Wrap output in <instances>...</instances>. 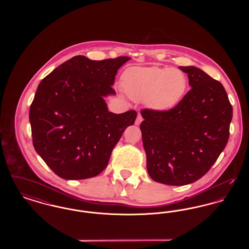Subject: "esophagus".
<instances>
[{"mask_svg":"<svg viewBox=\"0 0 249 249\" xmlns=\"http://www.w3.org/2000/svg\"><path fill=\"white\" fill-rule=\"evenodd\" d=\"M142 121V116L140 115V114H138V116H137V118H136V120H135V124L136 125H140L141 124V122Z\"/></svg>","mask_w":249,"mask_h":249,"instance_id":"1","label":"esophagus"}]
</instances>
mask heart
<instances>
[{
    "label": "heart",
    "mask_w": 249,
    "mask_h": 249,
    "mask_svg": "<svg viewBox=\"0 0 249 249\" xmlns=\"http://www.w3.org/2000/svg\"><path fill=\"white\" fill-rule=\"evenodd\" d=\"M122 85L133 101H144L156 111H168L182 101L189 80L186 73L178 69L133 67L123 73Z\"/></svg>",
    "instance_id": "obj_1"
}]
</instances>
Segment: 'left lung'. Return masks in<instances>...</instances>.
Listing matches in <instances>:
<instances>
[{
    "mask_svg": "<svg viewBox=\"0 0 249 249\" xmlns=\"http://www.w3.org/2000/svg\"><path fill=\"white\" fill-rule=\"evenodd\" d=\"M191 89L168 111L142 109L140 125L149 177L170 186L202 178L224 150L232 107L222 84L195 66H180Z\"/></svg>",
    "mask_w": 249,
    "mask_h": 249,
    "instance_id": "1",
    "label": "left lung"
}]
</instances>
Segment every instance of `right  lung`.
<instances>
[{"instance_id":"add662e5","label":"right lung","mask_w":249,"mask_h":249,"mask_svg":"<svg viewBox=\"0 0 249 249\" xmlns=\"http://www.w3.org/2000/svg\"><path fill=\"white\" fill-rule=\"evenodd\" d=\"M129 57L91 60L75 56L39 84L30 108L37 154L59 178L80 180L102 173L137 113L108 111L105 97Z\"/></svg>"}]
</instances>
